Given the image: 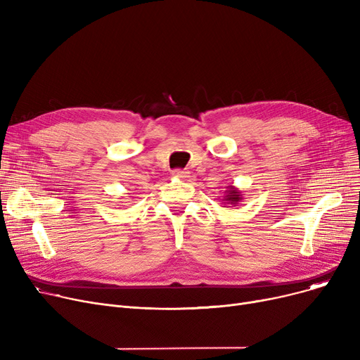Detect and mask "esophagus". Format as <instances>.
<instances>
[{
  "label": "esophagus",
  "mask_w": 360,
  "mask_h": 360,
  "mask_svg": "<svg viewBox=\"0 0 360 360\" xmlns=\"http://www.w3.org/2000/svg\"><path fill=\"white\" fill-rule=\"evenodd\" d=\"M174 176L178 179H188L190 178V172H186V170H182V169H175Z\"/></svg>",
  "instance_id": "obj_1"
}]
</instances>
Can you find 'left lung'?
Here are the masks:
<instances>
[{"mask_svg":"<svg viewBox=\"0 0 360 360\" xmlns=\"http://www.w3.org/2000/svg\"><path fill=\"white\" fill-rule=\"evenodd\" d=\"M242 193L238 190L236 186L229 185L226 186V191H224V197H223V204H232V205H238L242 201Z\"/></svg>","mask_w":360,"mask_h":360,"instance_id":"8db88e82","label":"left lung"}]
</instances>
